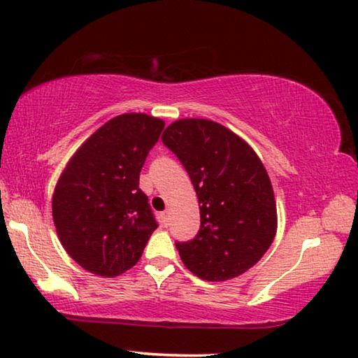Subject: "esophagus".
Instances as JSON below:
<instances>
[{"label":"esophagus","instance_id":"obj_1","mask_svg":"<svg viewBox=\"0 0 358 358\" xmlns=\"http://www.w3.org/2000/svg\"><path fill=\"white\" fill-rule=\"evenodd\" d=\"M162 217H164V221H167V220H169V218H167V217H169V212H167V210H166V212L162 213Z\"/></svg>","mask_w":358,"mask_h":358}]
</instances>
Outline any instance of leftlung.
Returning a JSON list of instances; mask_svg holds the SVG:
<instances>
[{
  "instance_id": "left-lung-1",
  "label": "left lung",
  "mask_w": 358,
  "mask_h": 358,
  "mask_svg": "<svg viewBox=\"0 0 358 358\" xmlns=\"http://www.w3.org/2000/svg\"><path fill=\"white\" fill-rule=\"evenodd\" d=\"M161 138L183 164L199 199V232L177 242L183 264L207 282L247 272L277 232L274 191L261 159L245 140L210 119H178Z\"/></svg>"
}]
</instances>
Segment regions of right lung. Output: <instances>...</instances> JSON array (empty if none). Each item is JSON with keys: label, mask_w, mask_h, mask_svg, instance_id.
I'll use <instances>...</instances> for the list:
<instances>
[{"label": "right lung", "mask_w": 358, "mask_h": 358, "mask_svg": "<svg viewBox=\"0 0 358 358\" xmlns=\"http://www.w3.org/2000/svg\"><path fill=\"white\" fill-rule=\"evenodd\" d=\"M166 122L126 113L79 146L57 181L52 218L66 253L92 274L116 277L138 263L157 223L140 170Z\"/></svg>", "instance_id": "right-lung-1"}]
</instances>
